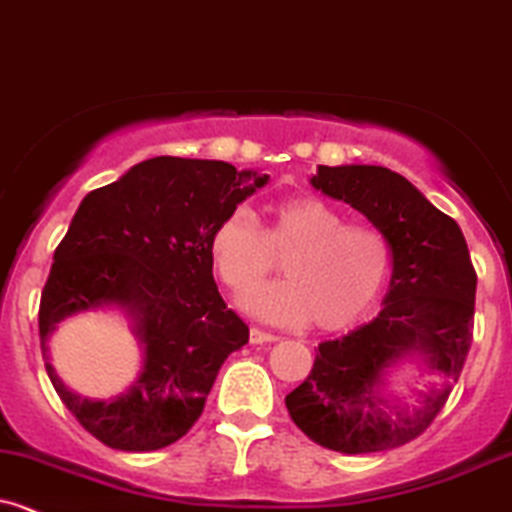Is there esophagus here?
<instances>
[{"label":"esophagus","mask_w":512,"mask_h":512,"mask_svg":"<svg viewBox=\"0 0 512 512\" xmlns=\"http://www.w3.org/2000/svg\"><path fill=\"white\" fill-rule=\"evenodd\" d=\"M274 341H277V336H274V333H267V331H262V328H255V326L250 328L252 346H262V343H274Z\"/></svg>","instance_id":"34e87169"}]
</instances>
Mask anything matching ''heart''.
I'll return each instance as SVG.
<instances>
[{
    "label": "heart",
    "instance_id": "1",
    "mask_svg": "<svg viewBox=\"0 0 512 512\" xmlns=\"http://www.w3.org/2000/svg\"><path fill=\"white\" fill-rule=\"evenodd\" d=\"M208 250L230 292H244L284 256L288 277L246 288L242 309L279 326L311 321L321 331H341L363 319L392 270L390 240L378 228L351 223L316 196L277 201L265 228L252 211L235 208L215 223Z\"/></svg>",
    "mask_w": 512,
    "mask_h": 512
}]
</instances>
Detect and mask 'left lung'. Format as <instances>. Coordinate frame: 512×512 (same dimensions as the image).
Instances as JSON below:
<instances>
[{
  "label": "left lung",
  "instance_id": "obj_1",
  "mask_svg": "<svg viewBox=\"0 0 512 512\" xmlns=\"http://www.w3.org/2000/svg\"><path fill=\"white\" fill-rule=\"evenodd\" d=\"M311 186L351 203L392 247L383 311L348 336L324 341L309 378L287 395L292 422L316 444L370 454L417 439L432 424L473 341L476 270L454 218L385 166H319ZM419 354L440 385L407 413L382 392L386 368Z\"/></svg>",
  "mask_w": 512,
  "mask_h": 512
}]
</instances>
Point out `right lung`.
<instances>
[{"label":"right lung","instance_id":"obj_1","mask_svg":"<svg viewBox=\"0 0 512 512\" xmlns=\"http://www.w3.org/2000/svg\"><path fill=\"white\" fill-rule=\"evenodd\" d=\"M270 176L208 159L154 157L80 201L41 292V346L78 311L117 306L142 346L137 380L88 400L46 373L63 405L110 449L157 451L201 417L220 365L250 338L213 282L208 238Z\"/></svg>","mask_w":512,"mask_h":512}]
</instances>
